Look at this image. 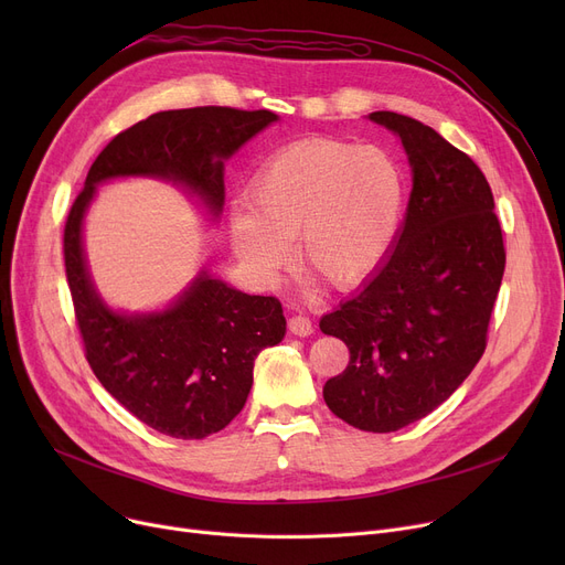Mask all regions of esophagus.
<instances>
[{
	"mask_svg": "<svg viewBox=\"0 0 565 565\" xmlns=\"http://www.w3.org/2000/svg\"><path fill=\"white\" fill-rule=\"evenodd\" d=\"M288 330L295 334V337H309L313 332V324L307 316H290L288 318Z\"/></svg>",
	"mask_w": 565,
	"mask_h": 565,
	"instance_id": "esophagus-1",
	"label": "esophagus"
}]
</instances>
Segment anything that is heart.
<instances>
[{
    "instance_id": "heart-1",
    "label": "heart",
    "mask_w": 565,
    "mask_h": 565,
    "mask_svg": "<svg viewBox=\"0 0 565 565\" xmlns=\"http://www.w3.org/2000/svg\"><path fill=\"white\" fill-rule=\"evenodd\" d=\"M405 201L398 164L377 148L339 139H302L267 156L247 203L228 222L231 243L252 270L273 275L298 237V256L313 277L350 288L387 256Z\"/></svg>"
}]
</instances>
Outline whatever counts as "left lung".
I'll return each instance as SVG.
<instances>
[{"label":"left lung","instance_id":"obj_1","mask_svg":"<svg viewBox=\"0 0 565 565\" xmlns=\"http://www.w3.org/2000/svg\"><path fill=\"white\" fill-rule=\"evenodd\" d=\"M371 118L403 139L412 194L387 260L320 320L350 350L322 396L345 424L394 433L447 401L483 358L507 249L477 162L409 116Z\"/></svg>","mask_w":565,"mask_h":565}]
</instances>
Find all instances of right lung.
Wrapping results in <instances>:
<instances>
[{
  "label": "right lung",
  "instance_id": "add662e5",
  "mask_svg": "<svg viewBox=\"0 0 565 565\" xmlns=\"http://www.w3.org/2000/svg\"><path fill=\"white\" fill-rule=\"evenodd\" d=\"M273 121L277 114L267 109L215 105L148 116L103 148L64 226L66 279L88 366L139 422L175 439H203L237 417L252 390L256 354L286 334L281 302L203 275L162 313H111L86 275L82 217L96 185L114 175L185 183L217 213L222 160Z\"/></svg>",
  "mask_w": 565,
  "mask_h": 565
}]
</instances>
